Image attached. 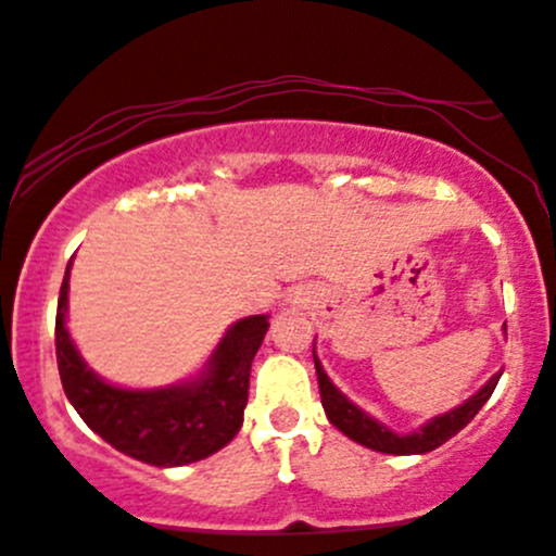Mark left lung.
I'll use <instances>...</instances> for the list:
<instances>
[{
  "label": "left lung",
  "mask_w": 556,
  "mask_h": 556,
  "mask_svg": "<svg viewBox=\"0 0 556 556\" xmlns=\"http://www.w3.org/2000/svg\"><path fill=\"white\" fill-rule=\"evenodd\" d=\"M314 367L316 377H319V393H321V406H325L327 419L338 427L343 435L351 438V441L362 443L371 451H380V454H395V456H408V454H427V451L443 446L448 438H454L462 427L472 422L475 414L483 408V404L491 399V393L496 390V382L502 375H493L491 380L485 382L472 399H467L465 404L451 408V412L441 414V417H432L430 422L419 427V430L408 432V435H401V432H393L377 419H371L367 412H362L356 404L345 399L338 388L332 386V380L327 377L325 367L319 364L314 351Z\"/></svg>",
  "instance_id": "8db88e82"
}]
</instances>
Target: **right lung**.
<instances>
[{"mask_svg": "<svg viewBox=\"0 0 556 556\" xmlns=\"http://www.w3.org/2000/svg\"><path fill=\"white\" fill-rule=\"evenodd\" d=\"M68 274L60 288L54 351L63 390L78 417L102 441L152 467H181L224 448L240 432L248 404L250 364L268 319L264 314L235 321L194 380L155 390L110 386L78 356L68 327Z\"/></svg>", "mask_w": 556, "mask_h": 556, "instance_id": "right-lung-1", "label": "right lung"}]
</instances>
